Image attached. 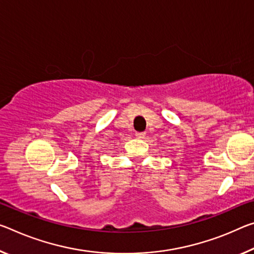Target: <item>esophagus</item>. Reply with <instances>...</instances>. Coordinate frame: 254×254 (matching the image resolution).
Here are the masks:
<instances>
[{
	"instance_id": "obj_1",
	"label": "esophagus",
	"mask_w": 254,
	"mask_h": 254,
	"mask_svg": "<svg viewBox=\"0 0 254 254\" xmlns=\"http://www.w3.org/2000/svg\"><path fill=\"white\" fill-rule=\"evenodd\" d=\"M144 135H146V133H144V132H136V133H135V136L138 139H142Z\"/></svg>"
}]
</instances>
